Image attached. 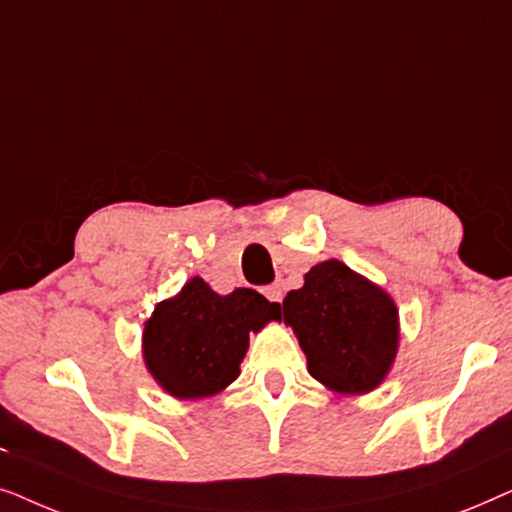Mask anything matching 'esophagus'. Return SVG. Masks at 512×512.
Instances as JSON below:
<instances>
[{
	"mask_svg": "<svg viewBox=\"0 0 512 512\" xmlns=\"http://www.w3.org/2000/svg\"><path fill=\"white\" fill-rule=\"evenodd\" d=\"M263 293H265V298L270 300V303H282V298H284V293H282V286H277V284H272V286H265Z\"/></svg>",
	"mask_w": 512,
	"mask_h": 512,
	"instance_id": "obj_1",
	"label": "esophagus"
}]
</instances>
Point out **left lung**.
<instances>
[{
  "label": "left lung",
  "mask_w": 512,
  "mask_h": 512,
  "mask_svg": "<svg viewBox=\"0 0 512 512\" xmlns=\"http://www.w3.org/2000/svg\"><path fill=\"white\" fill-rule=\"evenodd\" d=\"M314 380L342 394H366L384 380L398 347L394 300L345 263L324 261L282 303Z\"/></svg>",
  "instance_id": "obj_1"
}]
</instances>
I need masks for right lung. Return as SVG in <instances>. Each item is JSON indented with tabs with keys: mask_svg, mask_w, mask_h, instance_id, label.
<instances>
[{
	"mask_svg": "<svg viewBox=\"0 0 512 512\" xmlns=\"http://www.w3.org/2000/svg\"><path fill=\"white\" fill-rule=\"evenodd\" d=\"M279 319V303L254 289L228 296L193 277L177 298L153 310L144 328V359L160 387L177 398L212 396L240 375L249 333Z\"/></svg>",
	"mask_w": 512,
	"mask_h": 512,
	"instance_id": "1",
	"label": "right lung"
}]
</instances>
